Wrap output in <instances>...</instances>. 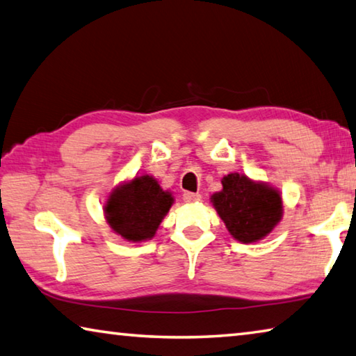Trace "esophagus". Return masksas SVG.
<instances>
[{
	"mask_svg": "<svg viewBox=\"0 0 356 356\" xmlns=\"http://www.w3.org/2000/svg\"><path fill=\"white\" fill-rule=\"evenodd\" d=\"M184 202L186 203H195V202H200L202 195L200 194H195V192H184Z\"/></svg>",
	"mask_w": 356,
	"mask_h": 356,
	"instance_id": "1",
	"label": "esophagus"
}]
</instances>
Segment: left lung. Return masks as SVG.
<instances>
[{
    "label": "left lung",
    "mask_w": 356,
    "mask_h": 356,
    "mask_svg": "<svg viewBox=\"0 0 356 356\" xmlns=\"http://www.w3.org/2000/svg\"><path fill=\"white\" fill-rule=\"evenodd\" d=\"M211 203L229 234L242 244L264 239L283 217L280 191L238 172L222 178V191L211 195Z\"/></svg>",
    "instance_id": "left-lung-1"
}]
</instances>
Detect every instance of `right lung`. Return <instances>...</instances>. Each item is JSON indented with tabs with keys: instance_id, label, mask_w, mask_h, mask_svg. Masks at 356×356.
Returning <instances> with one entry per match:
<instances>
[{
	"instance_id": "1",
	"label": "right lung",
	"mask_w": 356,
	"mask_h": 356,
	"mask_svg": "<svg viewBox=\"0 0 356 356\" xmlns=\"http://www.w3.org/2000/svg\"><path fill=\"white\" fill-rule=\"evenodd\" d=\"M173 202L172 192L152 175H136L111 192L103 209L112 232L129 242H143L158 232Z\"/></svg>"
}]
</instances>
